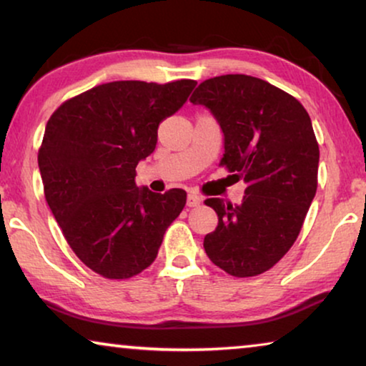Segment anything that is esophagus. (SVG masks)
Listing matches in <instances>:
<instances>
[{
	"mask_svg": "<svg viewBox=\"0 0 366 366\" xmlns=\"http://www.w3.org/2000/svg\"><path fill=\"white\" fill-rule=\"evenodd\" d=\"M199 203H201L199 196H196L193 193L188 194V198H187V206H188V208H194V206H198Z\"/></svg>",
	"mask_w": 366,
	"mask_h": 366,
	"instance_id": "34e87169",
	"label": "esophagus"
}]
</instances>
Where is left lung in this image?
<instances>
[{"instance_id": "1", "label": "left lung", "mask_w": 366, "mask_h": 366, "mask_svg": "<svg viewBox=\"0 0 366 366\" xmlns=\"http://www.w3.org/2000/svg\"><path fill=\"white\" fill-rule=\"evenodd\" d=\"M189 100L218 120L219 165L247 184L241 204L204 201L218 214L204 251L234 277L266 272L297 239L317 192L319 144L309 114L292 95L244 74L208 79Z\"/></svg>"}]
</instances>
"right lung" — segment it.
I'll use <instances>...</instances> for the list:
<instances>
[{"mask_svg":"<svg viewBox=\"0 0 366 366\" xmlns=\"http://www.w3.org/2000/svg\"><path fill=\"white\" fill-rule=\"evenodd\" d=\"M194 86L189 79L102 84L66 100L47 122L38 153L46 201L67 244L94 272L140 274L187 204L183 189L137 187L135 168L155 150L158 125Z\"/></svg>","mask_w":366,"mask_h":366,"instance_id":"right-lung-1","label":"right lung"}]
</instances>
